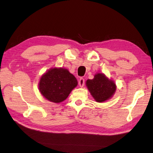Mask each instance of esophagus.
<instances>
[{
    "instance_id": "1",
    "label": "esophagus",
    "mask_w": 153,
    "mask_h": 153,
    "mask_svg": "<svg viewBox=\"0 0 153 153\" xmlns=\"http://www.w3.org/2000/svg\"><path fill=\"white\" fill-rule=\"evenodd\" d=\"M85 85V79L83 77H81L79 81V85L81 87H83Z\"/></svg>"
}]
</instances>
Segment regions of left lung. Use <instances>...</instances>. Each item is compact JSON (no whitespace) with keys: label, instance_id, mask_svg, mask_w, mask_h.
Wrapping results in <instances>:
<instances>
[{"label":"left lung","instance_id":"obj_1","mask_svg":"<svg viewBox=\"0 0 153 153\" xmlns=\"http://www.w3.org/2000/svg\"><path fill=\"white\" fill-rule=\"evenodd\" d=\"M86 84L92 96L98 102H103L108 100L116 90L114 82L108 79L102 74H96L94 79H88Z\"/></svg>","mask_w":153,"mask_h":153}]
</instances>
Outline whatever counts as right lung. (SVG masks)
Returning a JSON list of instances; mask_svg holds the SVG:
<instances>
[{"mask_svg":"<svg viewBox=\"0 0 153 153\" xmlns=\"http://www.w3.org/2000/svg\"><path fill=\"white\" fill-rule=\"evenodd\" d=\"M77 85V81L68 70L52 68L40 78L39 89L48 100L55 103L64 101Z\"/></svg>","mask_w":153,"mask_h":153,"instance_id":"right-lung-1","label":"right lung"}]
</instances>
